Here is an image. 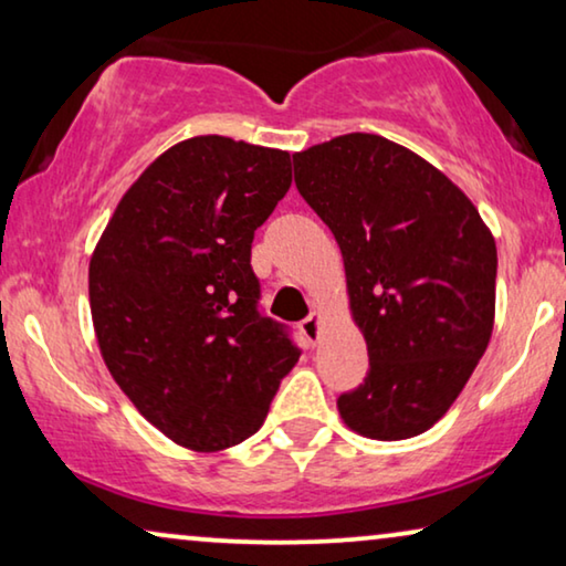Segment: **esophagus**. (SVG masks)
Instances as JSON below:
<instances>
[{
    "label": "esophagus",
    "mask_w": 566,
    "mask_h": 566,
    "mask_svg": "<svg viewBox=\"0 0 566 566\" xmlns=\"http://www.w3.org/2000/svg\"><path fill=\"white\" fill-rule=\"evenodd\" d=\"M298 329H301V335H304L308 343H316V339H319V329H322V314L319 312H314V314H308L304 322L298 324Z\"/></svg>",
    "instance_id": "obj_1"
}]
</instances>
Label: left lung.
Returning <instances> with one entry per match:
<instances>
[{"label": "left lung", "instance_id": "left-lung-1", "mask_svg": "<svg viewBox=\"0 0 566 566\" xmlns=\"http://www.w3.org/2000/svg\"><path fill=\"white\" fill-rule=\"evenodd\" d=\"M296 188L335 234L368 374L339 394L374 440L430 430L492 337L497 247L474 203L415 151L345 134L293 154Z\"/></svg>", "mask_w": 566, "mask_h": 566}]
</instances>
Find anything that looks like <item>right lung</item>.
I'll use <instances>...</instances> for the list:
<instances>
[{
	"label": "right lung",
	"mask_w": 566,
	"mask_h": 566,
	"mask_svg": "<svg viewBox=\"0 0 566 566\" xmlns=\"http://www.w3.org/2000/svg\"><path fill=\"white\" fill-rule=\"evenodd\" d=\"M291 188V154L227 136L175 144L120 198L90 260L99 353L177 446L221 451L260 430L301 350L260 314L254 231Z\"/></svg>",
	"instance_id": "right-lung-1"
}]
</instances>
